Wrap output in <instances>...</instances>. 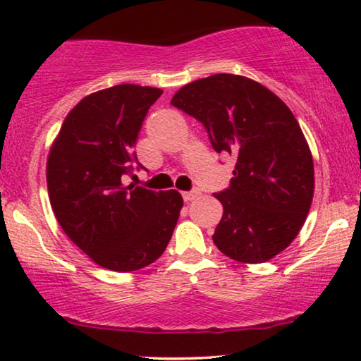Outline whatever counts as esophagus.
Masks as SVG:
<instances>
[{
	"mask_svg": "<svg viewBox=\"0 0 361 361\" xmlns=\"http://www.w3.org/2000/svg\"><path fill=\"white\" fill-rule=\"evenodd\" d=\"M199 195H200V190H199V189H192V190L184 192V194H182V197H184L185 202L194 200V199H197V197H199Z\"/></svg>",
	"mask_w": 361,
	"mask_h": 361,
	"instance_id": "esophagus-1",
	"label": "esophagus"
}]
</instances>
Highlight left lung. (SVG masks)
I'll use <instances>...</instances> for the list:
<instances>
[{
	"label": "left lung",
	"mask_w": 361,
	"mask_h": 361,
	"mask_svg": "<svg viewBox=\"0 0 361 361\" xmlns=\"http://www.w3.org/2000/svg\"><path fill=\"white\" fill-rule=\"evenodd\" d=\"M204 125L212 147L235 156L214 243L240 263H264L288 248L309 214L314 162L293 111L258 82L216 73L182 87L171 102Z\"/></svg>",
	"instance_id": "left-lung-1"
}]
</instances>
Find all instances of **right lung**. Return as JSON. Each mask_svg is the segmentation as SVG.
<instances>
[{
	"mask_svg": "<svg viewBox=\"0 0 361 361\" xmlns=\"http://www.w3.org/2000/svg\"><path fill=\"white\" fill-rule=\"evenodd\" d=\"M161 88L123 83L68 113L47 159L49 199L66 235L97 264L130 273L164 253L184 205L177 190L125 185L142 169L136 141Z\"/></svg>",
	"mask_w": 361,
	"mask_h": 361,
	"instance_id": "right-lung-1",
	"label": "right lung"
}]
</instances>
